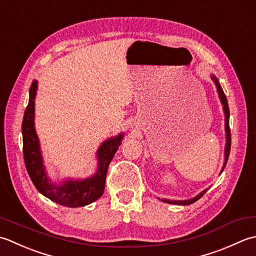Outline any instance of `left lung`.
Masks as SVG:
<instances>
[{
	"instance_id": "1",
	"label": "left lung",
	"mask_w": 256,
	"mask_h": 256,
	"mask_svg": "<svg viewBox=\"0 0 256 256\" xmlns=\"http://www.w3.org/2000/svg\"><path fill=\"white\" fill-rule=\"evenodd\" d=\"M212 80L214 82V84L216 86V90L218 92V96L221 98V102L223 104V109H224V114H226V161H224V166H223V169L226 168V162H228V156H230V150H231V129H230V124H228V118H230V109H228V99L226 94H224L223 90L221 85L218 84V82L214 76H212ZM222 169V171H223ZM208 190V189H206ZM206 190L202 191L199 196H196L194 199H190V200H184V201H176V200H164L166 203H171V204H179V206H189L191 203H194L196 201H198L200 199V198L206 194Z\"/></svg>"
}]
</instances>
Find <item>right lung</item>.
<instances>
[{"mask_svg":"<svg viewBox=\"0 0 256 256\" xmlns=\"http://www.w3.org/2000/svg\"><path fill=\"white\" fill-rule=\"evenodd\" d=\"M36 88H38V82L34 80L30 88L28 105L25 109L22 122L23 156L30 178L42 194L60 206L77 208L90 204L104 194L108 166L120 146L122 134L107 140L99 148L97 154L98 170L92 178L82 181L68 180L62 186L52 184L45 174L38 139L34 129V99Z\"/></svg>","mask_w":256,"mask_h":256,"instance_id":"right-lung-1","label":"right lung"}]
</instances>
